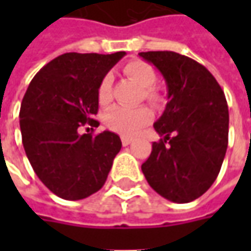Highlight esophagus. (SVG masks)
I'll return each instance as SVG.
<instances>
[{
    "instance_id": "esophagus-1",
    "label": "esophagus",
    "mask_w": 251,
    "mask_h": 251,
    "mask_svg": "<svg viewBox=\"0 0 251 251\" xmlns=\"http://www.w3.org/2000/svg\"><path fill=\"white\" fill-rule=\"evenodd\" d=\"M121 142H123V145H124V147H127V145H130L131 142H132V138H131V137H126V135H123V137H121Z\"/></svg>"
}]
</instances>
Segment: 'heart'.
Here are the masks:
<instances>
[{
  "label": "heart",
  "instance_id": "heart-1",
  "mask_svg": "<svg viewBox=\"0 0 251 251\" xmlns=\"http://www.w3.org/2000/svg\"><path fill=\"white\" fill-rule=\"evenodd\" d=\"M124 74L130 76L134 82L144 88V96L152 104L158 106L162 101L160 92L153 86L156 82V71L151 64L135 60L126 64L123 68ZM111 98V75L106 74L98 85V100L100 104H107ZM153 119V114L147 106L141 107H123L117 106L107 111L104 121L110 130L124 135H134L135 132L148 126Z\"/></svg>",
  "mask_w": 251,
  "mask_h": 251
}]
</instances>
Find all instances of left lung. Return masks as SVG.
<instances>
[{
	"instance_id": "obj_1",
	"label": "left lung",
	"mask_w": 251,
	"mask_h": 251,
	"mask_svg": "<svg viewBox=\"0 0 251 251\" xmlns=\"http://www.w3.org/2000/svg\"><path fill=\"white\" fill-rule=\"evenodd\" d=\"M163 75L168 104L155 131L142 173L169 201L184 204L201 197L218 177L227 148L229 111L214 75L193 58L175 51L140 53Z\"/></svg>"
}]
</instances>
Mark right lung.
<instances>
[{
    "label": "right lung",
    "mask_w": 251,
    "mask_h": 251,
    "mask_svg": "<svg viewBox=\"0 0 251 251\" xmlns=\"http://www.w3.org/2000/svg\"><path fill=\"white\" fill-rule=\"evenodd\" d=\"M126 55L65 53L34 75L21 104L19 124L26 156L46 187L64 200L99 191L121 150L111 131L79 134L98 127V85Z\"/></svg>",
    "instance_id": "1"
}]
</instances>
